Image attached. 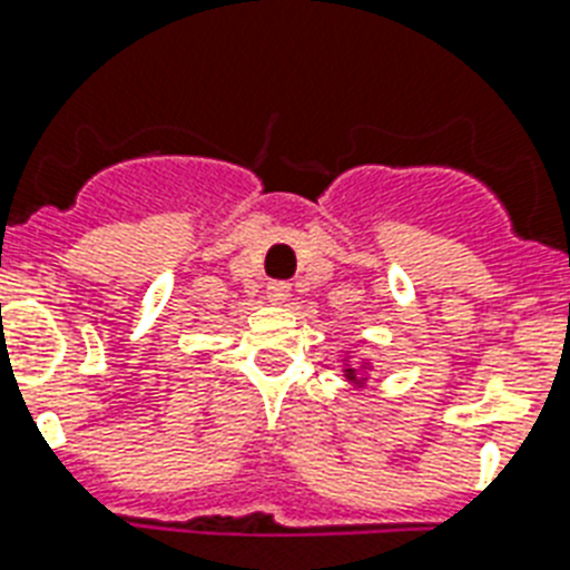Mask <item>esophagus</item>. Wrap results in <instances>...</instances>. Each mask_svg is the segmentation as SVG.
<instances>
[{
  "label": "esophagus",
  "mask_w": 570,
  "mask_h": 570,
  "mask_svg": "<svg viewBox=\"0 0 570 570\" xmlns=\"http://www.w3.org/2000/svg\"><path fill=\"white\" fill-rule=\"evenodd\" d=\"M266 289H269L272 301H286V298H289V289H293V286L286 284V281H272Z\"/></svg>",
  "instance_id": "1"
}]
</instances>
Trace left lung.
<instances>
[{
    "instance_id": "obj_1",
    "label": "left lung",
    "mask_w": 570,
    "mask_h": 570,
    "mask_svg": "<svg viewBox=\"0 0 570 570\" xmlns=\"http://www.w3.org/2000/svg\"><path fill=\"white\" fill-rule=\"evenodd\" d=\"M348 377H351V381H354V372H351V368H348Z\"/></svg>"
}]
</instances>
